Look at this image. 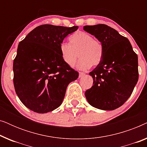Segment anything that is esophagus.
<instances>
[{"mask_svg": "<svg viewBox=\"0 0 147 147\" xmlns=\"http://www.w3.org/2000/svg\"><path fill=\"white\" fill-rule=\"evenodd\" d=\"M84 75H85V74L83 73V72H79V78H82Z\"/></svg>", "mask_w": 147, "mask_h": 147, "instance_id": "obj_1", "label": "esophagus"}]
</instances>
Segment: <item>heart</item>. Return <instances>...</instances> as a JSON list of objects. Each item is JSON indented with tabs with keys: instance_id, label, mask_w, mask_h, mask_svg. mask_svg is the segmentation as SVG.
<instances>
[{
	"instance_id": "heart-1",
	"label": "heart",
	"mask_w": 147,
	"mask_h": 147,
	"mask_svg": "<svg viewBox=\"0 0 147 147\" xmlns=\"http://www.w3.org/2000/svg\"><path fill=\"white\" fill-rule=\"evenodd\" d=\"M69 44L62 43L59 45L61 59L69 67H74L77 61L78 53L80 59L78 68L87 70L92 65H98L104 55L103 45L98 39H94L90 34L78 31L69 38Z\"/></svg>"
}]
</instances>
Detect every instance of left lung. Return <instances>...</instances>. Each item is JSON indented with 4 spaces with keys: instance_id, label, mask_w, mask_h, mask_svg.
Masks as SVG:
<instances>
[{
    "instance_id": "left-lung-1",
    "label": "left lung",
    "mask_w": 147,
    "mask_h": 147,
    "mask_svg": "<svg viewBox=\"0 0 147 147\" xmlns=\"http://www.w3.org/2000/svg\"><path fill=\"white\" fill-rule=\"evenodd\" d=\"M84 30L101 41L104 47L101 62L89 74L94 85L86 91V98L94 108L115 110L128 99L137 83L138 56L129 40L109 26L86 25Z\"/></svg>"
}]
</instances>
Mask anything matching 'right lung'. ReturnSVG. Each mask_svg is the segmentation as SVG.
Listing matches in <instances>:
<instances>
[{
	"instance_id": "1",
	"label": "right lung",
	"mask_w": 147,
	"mask_h": 147,
	"mask_svg": "<svg viewBox=\"0 0 147 147\" xmlns=\"http://www.w3.org/2000/svg\"><path fill=\"white\" fill-rule=\"evenodd\" d=\"M78 29L42 25L19 43L13 61L14 86L29 109L53 111L61 104L69 84L78 79V72L64 63L59 52L65 37Z\"/></svg>"
}]
</instances>
